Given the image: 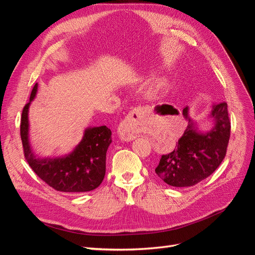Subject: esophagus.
Listing matches in <instances>:
<instances>
[{
    "mask_svg": "<svg viewBox=\"0 0 255 255\" xmlns=\"http://www.w3.org/2000/svg\"><path fill=\"white\" fill-rule=\"evenodd\" d=\"M142 114L143 109H141V107H135L128 115V117L123 120L119 127V136L122 140L130 141L135 139L138 134V128L140 126Z\"/></svg>",
    "mask_w": 255,
    "mask_h": 255,
    "instance_id": "esophagus-1",
    "label": "esophagus"
}]
</instances>
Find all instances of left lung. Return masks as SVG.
<instances>
[{"label":"left lung","instance_id":"1","mask_svg":"<svg viewBox=\"0 0 255 255\" xmlns=\"http://www.w3.org/2000/svg\"><path fill=\"white\" fill-rule=\"evenodd\" d=\"M188 126L176 143L175 149L161 155L155 168L156 174L170 186L189 187L210 176L219 167L227 154L231 134L228 104L213 106L211 117L214 128L201 133L188 116V107L183 110Z\"/></svg>","mask_w":255,"mask_h":255}]
</instances>
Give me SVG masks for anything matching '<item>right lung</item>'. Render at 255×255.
I'll return each mask as SVG.
<instances>
[{"label":"right lung","mask_w":255,"mask_h":255,"mask_svg":"<svg viewBox=\"0 0 255 255\" xmlns=\"http://www.w3.org/2000/svg\"><path fill=\"white\" fill-rule=\"evenodd\" d=\"M37 84L29 102L22 111L20 135L24 157L33 171L57 191L81 194L96 189L102 183L106 169V152L112 142V130L106 126L85 129L83 139L68 155L37 157L28 141V107L33 101Z\"/></svg>","instance_id":"right-lung-1"}]
</instances>
